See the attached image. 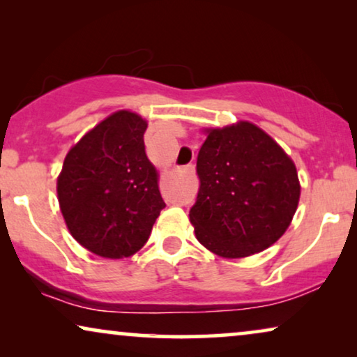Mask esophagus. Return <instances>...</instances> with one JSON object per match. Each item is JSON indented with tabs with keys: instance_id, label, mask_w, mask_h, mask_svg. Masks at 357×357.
<instances>
[{
	"instance_id": "34e87169",
	"label": "esophagus",
	"mask_w": 357,
	"mask_h": 357,
	"mask_svg": "<svg viewBox=\"0 0 357 357\" xmlns=\"http://www.w3.org/2000/svg\"><path fill=\"white\" fill-rule=\"evenodd\" d=\"M190 169H193V167H190Z\"/></svg>"
}]
</instances>
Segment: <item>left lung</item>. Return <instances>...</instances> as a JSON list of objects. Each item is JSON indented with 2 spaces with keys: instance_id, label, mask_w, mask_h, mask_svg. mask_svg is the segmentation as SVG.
I'll list each match as a JSON object with an SVG mask.
<instances>
[{
  "instance_id": "left-lung-1",
  "label": "left lung",
  "mask_w": 357,
  "mask_h": 357,
  "mask_svg": "<svg viewBox=\"0 0 357 357\" xmlns=\"http://www.w3.org/2000/svg\"><path fill=\"white\" fill-rule=\"evenodd\" d=\"M199 188L190 222L203 247L222 258L266 250L291 226L301 198L294 160L247 120L204 128Z\"/></svg>"
}]
</instances>
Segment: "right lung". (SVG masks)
<instances>
[{
  "instance_id": "1",
  "label": "right lung",
  "mask_w": 357,
  "mask_h": 357,
  "mask_svg": "<svg viewBox=\"0 0 357 357\" xmlns=\"http://www.w3.org/2000/svg\"><path fill=\"white\" fill-rule=\"evenodd\" d=\"M146 128L135 112H114L71 146L63 162L56 178L63 219L94 255H135L165 208L159 172L146 155Z\"/></svg>"
}]
</instances>
